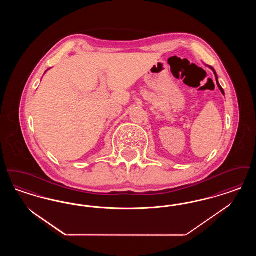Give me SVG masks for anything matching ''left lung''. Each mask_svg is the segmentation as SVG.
I'll return each mask as SVG.
<instances>
[{"label":"left lung","mask_w":256,"mask_h":256,"mask_svg":"<svg viewBox=\"0 0 256 256\" xmlns=\"http://www.w3.org/2000/svg\"><path fill=\"white\" fill-rule=\"evenodd\" d=\"M209 68L214 72V74H215V76H216V82H217V86H218V87H219L220 90V92L222 93V95H224V89L222 88V86H220L219 82H218V76H217V74H216V72H215V70L211 67V66H209Z\"/></svg>","instance_id":"obj_1"}]
</instances>
